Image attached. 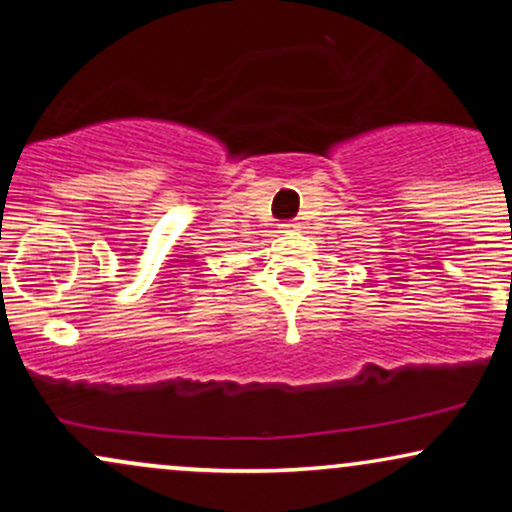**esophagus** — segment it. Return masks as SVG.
I'll list each match as a JSON object with an SVG mask.
<instances>
[{"instance_id":"obj_1","label":"esophagus","mask_w":512,"mask_h":512,"mask_svg":"<svg viewBox=\"0 0 512 512\" xmlns=\"http://www.w3.org/2000/svg\"><path fill=\"white\" fill-rule=\"evenodd\" d=\"M281 228H284V231H298V228H301V223L286 221V223H281Z\"/></svg>"}]
</instances>
